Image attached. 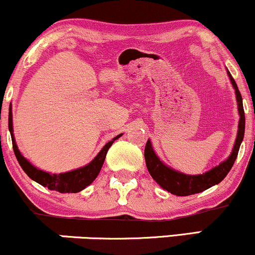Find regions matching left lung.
<instances>
[{
  "instance_id": "left-lung-1",
  "label": "left lung",
  "mask_w": 255,
  "mask_h": 255,
  "mask_svg": "<svg viewBox=\"0 0 255 255\" xmlns=\"http://www.w3.org/2000/svg\"><path fill=\"white\" fill-rule=\"evenodd\" d=\"M228 72L229 79L233 84V87L235 89L236 101H238V109L240 115L239 121V129L238 136H236L235 144H234L233 152L228 159L222 162L221 164L212 168L211 170L206 171L205 174L201 175H186L183 172H180L174 169L169 168L165 165L162 160L158 158L156 152L153 151L152 144L150 140H147L145 146V162L147 170L150 175L153 177V180L162 187L163 189L168 191L171 194L178 195V197H187V195L197 194L203 191H206L210 187L218 184L223 178L227 176L228 172L233 168L234 163H235L236 157H238L240 146H241L242 140L245 135V110L244 104H242V97L240 93L238 85H236L234 78Z\"/></svg>"
}]
</instances>
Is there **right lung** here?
I'll list each match as a JSON object with an SVG mask.
<instances>
[{
	"instance_id": "1",
	"label": "right lung",
	"mask_w": 255,
	"mask_h": 255,
	"mask_svg": "<svg viewBox=\"0 0 255 255\" xmlns=\"http://www.w3.org/2000/svg\"><path fill=\"white\" fill-rule=\"evenodd\" d=\"M13 115H11V105H9V115H8V128H9L10 136H11V142H13V150L15 153V157L19 162L20 166L22 168L27 176L32 178L33 181H36L37 183L42 184L43 187H48L50 191H56L60 193H78L83 189L86 188L87 186H90L93 181L96 180V177L98 176L99 171H101L102 166H103L105 156H107V152L110 148V146L113 145V142L116 139H119L122 134H119L118 136L114 137L113 140L104 145V147L102 148L101 152L93 158L92 162H90L89 164L83 166V168L75 169V170L63 172V174H50V172H46L40 170V169L36 168L34 165H32L26 158L20 153L19 148H17L15 139H14L13 134Z\"/></svg>"
}]
</instances>
